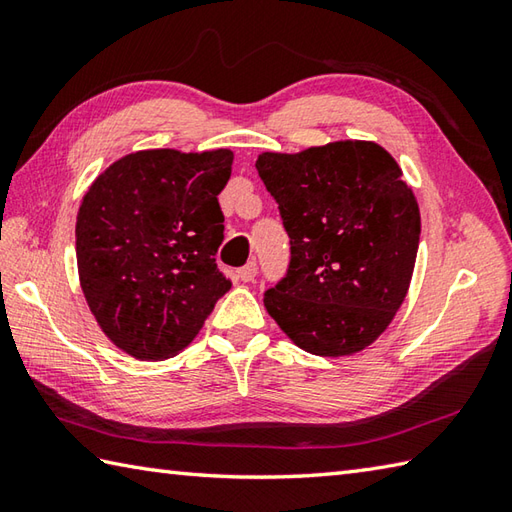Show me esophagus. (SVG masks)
<instances>
[{
  "label": "esophagus",
  "mask_w": 512,
  "mask_h": 512,
  "mask_svg": "<svg viewBox=\"0 0 512 512\" xmlns=\"http://www.w3.org/2000/svg\"><path fill=\"white\" fill-rule=\"evenodd\" d=\"M255 275H257V264L255 262H248L244 268L237 270V277L242 279V281H246V284H248V281H253Z\"/></svg>",
  "instance_id": "obj_1"
}]
</instances>
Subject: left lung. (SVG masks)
Here are the masks:
<instances>
[{"instance_id": "1", "label": "left lung", "mask_w": 512, "mask_h": 512, "mask_svg": "<svg viewBox=\"0 0 512 512\" xmlns=\"http://www.w3.org/2000/svg\"><path fill=\"white\" fill-rule=\"evenodd\" d=\"M290 237L270 317L301 350L350 356L387 330L405 301L420 209L398 162L376 143L339 140L255 162Z\"/></svg>"}]
</instances>
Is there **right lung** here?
Instances as JSON below:
<instances>
[{"label": "right lung", "instance_id": "1", "mask_svg": "<svg viewBox=\"0 0 512 512\" xmlns=\"http://www.w3.org/2000/svg\"><path fill=\"white\" fill-rule=\"evenodd\" d=\"M233 151H136L94 180L76 215L85 301L116 347L140 361L184 350L231 279L215 264L224 239L217 195Z\"/></svg>", "mask_w": 512, "mask_h": 512}]
</instances>
